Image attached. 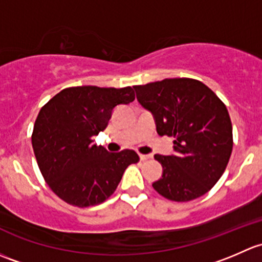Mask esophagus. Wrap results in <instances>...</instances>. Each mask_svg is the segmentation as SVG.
Returning <instances> with one entry per match:
<instances>
[{
  "instance_id": "1",
  "label": "esophagus",
  "mask_w": 262,
  "mask_h": 262,
  "mask_svg": "<svg viewBox=\"0 0 262 262\" xmlns=\"http://www.w3.org/2000/svg\"><path fill=\"white\" fill-rule=\"evenodd\" d=\"M150 158H151V155H145V154H140V159H141L142 161H145V160H149Z\"/></svg>"
}]
</instances>
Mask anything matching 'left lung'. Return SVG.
<instances>
[{"label":"left lung","mask_w":262,"mask_h":262,"mask_svg":"<svg viewBox=\"0 0 262 262\" xmlns=\"http://www.w3.org/2000/svg\"><path fill=\"white\" fill-rule=\"evenodd\" d=\"M134 88L140 104L154 115L158 134L174 137V155L154 156L163 166L154 189L174 202L204 195L225 172L233 147L225 103L206 84L191 78H171Z\"/></svg>","instance_id":"8db88e82"}]
</instances>
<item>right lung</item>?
Returning a JSON list of instances; mask_svg holds the SVG:
<instances>
[{
	"mask_svg": "<svg viewBox=\"0 0 262 262\" xmlns=\"http://www.w3.org/2000/svg\"><path fill=\"white\" fill-rule=\"evenodd\" d=\"M135 99L131 87H69L41 107L31 135L40 171L50 189L71 206L103 203L115 193L123 171L139 163L136 151L108 152L93 136L108 125L118 104Z\"/></svg>",
	"mask_w": 262,
	"mask_h": 262,
	"instance_id": "1",
	"label": "right lung"
}]
</instances>
